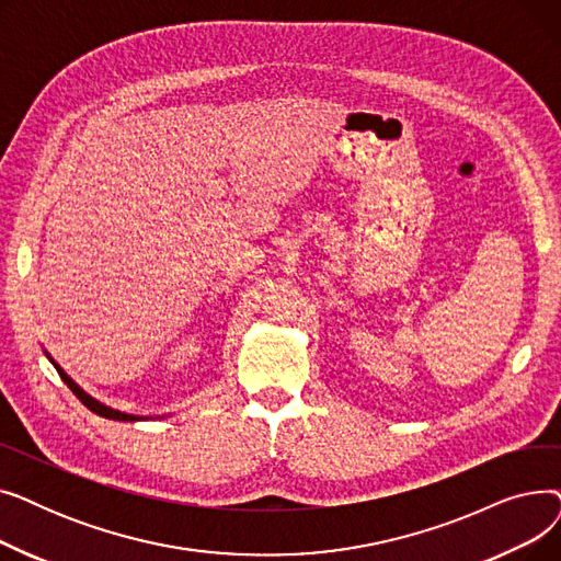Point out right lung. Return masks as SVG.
Masks as SVG:
<instances>
[{
  "instance_id": "add662e5",
  "label": "right lung",
  "mask_w": 561,
  "mask_h": 561,
  "mask_svg": "<svg viewBox=\"0 0 561 561\" xmlns=\"http://www.w3.org/2000/svg\"><path fill=\"white\" fill-rule=\"evenodd\" d=\"M45 355H47V352H45ZM47 359L54 364V368L58 370V375H61V379L66 381V385H68V389L88 407V409H91L93 411V414H98V416H102V419H108V421H147V419H150V416H131V414H125V411H117V409H111V407H106V404H102V402H98L95 398H91V396H88L79 385H77V381L72 379V377H68V373L61 368V366H58L49 355H47Z\"/></svg>"
}]
</instances>
